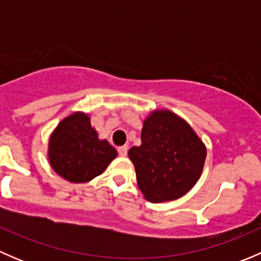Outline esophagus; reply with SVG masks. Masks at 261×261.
I'll list each match as a JSON object with an SVG mask.
<instances>
[{"label":"esophagus","mask_w":261,"mask_h":261,"mask_svg":"<svg viewBox=\"0 0 261 261\" xmlns=\"http://www.w3.org/2000/svg\"><path fill=\"white\" fill-rule=\"evenodd\" d=\"M127 150H128L127 145H123V146L118 147L117 151H118V154L121 155V156H126V155H127Z\"/></svg>","instance_id":"34e87169"}]
</instances>
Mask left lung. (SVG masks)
<instances>
[{"instance_id": "left-lung-1", "label": "left lung", "mask_w": 261, "mask_h": 261, "mask_svg": "<svg viewBox=\"0 0 261 261\" xmlns=\"http://www.w3.org/2000/svg\"><path fill=\"white\" fill-rule=\"evenodd\" d=\"M206 154L193 128L168 110L144 121L141 145L128 150L139 188L152 203L184 196L201 177Z\"/></svg>"}]
</instances>
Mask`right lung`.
I'll use <instances>...</instances> for the list:
<instances>
[{"label": "right lung", "mask_w": 261, "mask_h": 261, "mask_svg": "<svg viewBox=\"0 0 261 261\" xmlns=\"http://www.w3.org/2000/svg\"><path fill=\"white\" fill-rule=\"evenodd\" d=\"M117 151L98 140L87 115L77 112L57 126L49 140V162L57 174L72 183H86L102 174Z\"/></svg>", "instance_id": "add662e5"}]
</instances>
